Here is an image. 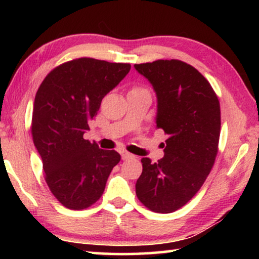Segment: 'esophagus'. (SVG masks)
<instances>
[{"mask_svg":"<svg viewBox=\"0 0 259 259\" xmlns=\"http://www.w3.org/2000/svg\"><path fill=\"white\" fill-rule=\"evenodd\" d=\"M135 155L131 154L129 152H122V159L123 160H129V159H135Z\"/></svg>","mask_w":259,"mask_h":259,"instance_id":"esophagus-1","label":"esophagus"}]
</instances>
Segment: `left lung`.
Masks as SVG:
<instances>
[{"instance_id":"1","label":"left lung","mask_w":259,"mask_h":259,"mask_svg":"<svg viewBox=\"0 0 259 259\" xmlns=\"http://www.w3.org/2000/svg\"><path fill=\"white\" fill-rule=\"evenodd\" d=\"M157 98L156 128L168 135L164 156L143 157L136 194L154 212H174L203 185L216 160L221 135V106L202 74L182 60L136 64Z\"/></svg>"}]
</instances>
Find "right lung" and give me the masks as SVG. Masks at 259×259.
<instances>
[{"label": "right lung", "instance_id": "add662e5", "mask_svg": "<svg viewBox=\"0 0 259 259\" xmlns=\"http://www.w3.org/2000/svg\"><path fill=\"white\" fill-rule=\"evenodd\" d=\"M130 64L78 58L48 74L34 100L32 136L46 182L68 209L82 210L103 195L121 156L83 138L103 98L123 80Z\"/></svg>", "mask_w": 259, "mask_h": 259}]
</instances>
